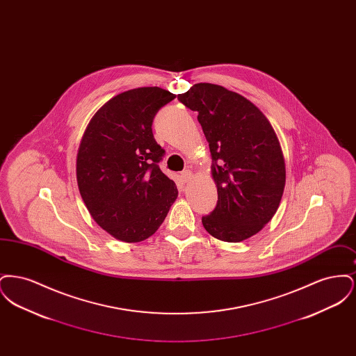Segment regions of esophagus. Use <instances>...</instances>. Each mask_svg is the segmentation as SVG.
I'll return each instance as SVG.
<instances>
[{"label":"esophagus","instance_id":"obj_1","mask_svg":"<svg viewBox=\"0 0 356 356\" xmlns=\"http://www.w3.org/2000/svg\"><path fill=\"white\" fill-rule=\"evenodd\" d=\"M191 177H192V172L191 170H184V172H181V180L186 183V181H189L191 180Z\"/></svg>","mask_w":356,"mask_h":356}]
</instances>
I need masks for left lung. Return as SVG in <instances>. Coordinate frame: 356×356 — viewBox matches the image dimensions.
<instances>
[{
  "label": "left lung",
  "instance_id": "obj_1",
  "mask_svg": "<svg viewBox=\"0 0 356 356\" xmlns=\"http://www.w3.org/2000/svg\"><path fill=\"white\" fill-rule=\"evenodd\" d=\"M177 99L199 113L209 144L218 204L202 219L205 231L228 243L254 236L276 213L286 186L271 122L254 102L221 85L195 84Z\"/></svg>",
  "mask_w": 356,
  "mask_h": 356
}]
</instances>
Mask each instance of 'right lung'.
I'll list each match as a JSON object with an SVG mask.
<instances>
[{"label": "right lung", "instance_id": "1", "mask_svg": "<svg viewBox=\"0 0 356 356\" xmlns=\"http://www.w3.org/2000/svg\"><path fill=\"white\" fill-rule=\"evenodd\" d=\"M175 97L159 86L122 92L95 113L81 137L80 195L93 220L121 241L152 236L177 197L175 181L159 168L164 149L152 134L156 112Z\"/></svg>", "mask_w": 356, "mask_h": 356}]
</instances>
